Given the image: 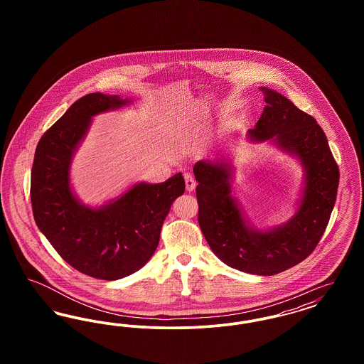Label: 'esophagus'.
I'll return each mask as SVG.
<instances>
[{"label": "esophagus", "instance_id": "obj_1", "mask_svg": "<svg viewBox=\"0 0 364 364\" xmlns=\"http://www.w3.org/2000/svg\"><path fill=\"white\" fill-rule=\"evenodd\" d=\"M184 180H186V188H187L188 192L195 190V187H196V181H195V178H193L191 174H184Z\"/></svg>", "mask_w": 364, "mask_h": 364}]
</instances>
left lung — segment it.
Segmentation results:
<instances>
[{"label":"left lung","instance_id":"8db88e82","mask_svg":"<svg viewBox=\"0 0 364 364\" xmlns=\"http://www.w3.org/2000/svg\"><path fill=\"white\" fill-rule=\"evenodd\" d=\"M266 106L248 136L273 139L296 156L306 172V186L294 217L284 225L258 230L242 218L230 195V166L199 161L198 223L213 252L225 264L258 276H273L306 259L321 240L336 203L340 172L325 132L316 120L272 88L262 87Z\"/></svg>","mask_w":364,"mask_h":364}]
</instances>
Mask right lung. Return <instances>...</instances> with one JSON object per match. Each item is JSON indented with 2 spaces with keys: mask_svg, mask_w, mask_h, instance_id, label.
I'll return each mask as SVG.
<instances>
[{
  "mask_svg": "<svg viewBox=\"0 0 364 364\" xmlns=\"http://www.w3.org/2000/svg\"><path fill=\"white\" fill-rule=\"evenodd\" d=\"M127 104L101 92L77 100L42 135L31 169V205L41 232L73 269L106 281L127 277L149 262L174 199L186 191L177 173L159 184H135L102 208H87L75 198L70 161L91 117Z\"/></svg>",
  "mask_w": 364,
  "mask_h": 364,
  "instance_id": "right-lung-1",
  "label": "right lung"
}]
</instances>
